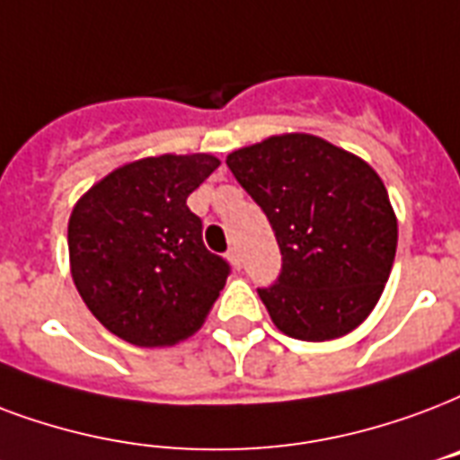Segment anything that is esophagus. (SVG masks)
<instances>
[{"label":"esophagus","mask_w":460,"mask_h":460,"mask_svg":"<svg viewBox=\"0 0 460 460\" xmlns=\"http://www.w3.org/2000/svg\"><path fill=\"white\" fill-rule=\"evenodd\" d=\"M226 261L231 262V268L234 270H241V255H238L236 248H231L229 253H226Z\"/></svg>","instance_id":"34e87169"}]
</instances>
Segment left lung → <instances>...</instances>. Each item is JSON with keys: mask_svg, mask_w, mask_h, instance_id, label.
<instances>
[{"mask_svg": "<svg viewBox=\"0 0 460 460\" xmlns=\"http://www.w3.org/2000/svg\"><path fill=\"white\" fill-rule=\"evenodd\" d=\"M226 166L268 215L282 253L277 285L258 289L277 331L325 342L359 328L384 294L398 245L381 175L306 132L241 146Z\"/></svg>", "mask_w": 460, "mask_h": 460, "instance_id": "1", "label": "left lung"}]
</instances>
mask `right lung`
Returning <instances> with one entry per match:
<instances>
[{"label":"right lung","mask_w":460,"mask_h":460,"mask_svg":"<svg viewBox=\"0 0 460 460\" xmlns=\"http://www.w3.org/2000/svg\"><path fill=\"white\" fill-rule=\"evenodd\" d=\"M222 161L156 154L113 168L76 199L69 272L96 321L137 347H171L202 328L229 265L202 243L185 205Z\"/></svg>","instance_id":"right-lung-1"}]
</instances>
